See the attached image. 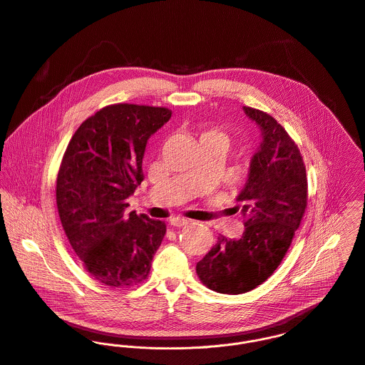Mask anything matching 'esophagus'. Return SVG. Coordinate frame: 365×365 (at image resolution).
Listing matches in <instances>:
<instances>
[{
  "label": "esophagus",
  "mask_w": 365,
  "mask_h": 365,
  "mask_svg": "<svg viewBox=\"0 0 365 365\" xmlns=\"http://www.w3.org/2000/svg\"><path fill=\"white\" fill-rule=\"evenodd\" d=\"M170 225L172 227H183V225H187L190 222V220L180 219V217H176V219H170Z\"/></svg>",
  "instance_id": "esophagus-1"
}]
</instances>
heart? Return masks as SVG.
Segmentation results:
<instances>
[{
  "instance_id": "1",
  "label": "heart",
  "mask_w": 365,
  "mask_h": 365,
  "mask_svg": "<svg viewBox=\"0 0 365 365\" xmlns=\"http://www.w3.org/2000/svg\"><path fill=\"white\" fill-rule=\"evenodd\" d=\"M207 135H213V137H219L221 140H225L224 138V134L222 133H220L217 130H212V131H207V133H205L202 137H207Z\"/></svg>"
}]
</instances>
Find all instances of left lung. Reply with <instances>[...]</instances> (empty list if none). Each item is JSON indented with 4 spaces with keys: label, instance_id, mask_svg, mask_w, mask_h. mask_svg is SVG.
Listing matches in <instances>:
<instances>
[{
    "label": "left lung",
    "instance_id": "1",
    "mask_svg": "<svg viewBox=\"0 0 365 365\" xmlns=\"http://www.w3.org/2000/svg\"><path fill=\"white\" fill-rule=\"evenodd\" d=\"M244 111L262 131L237 197L245 231L238 240L220 234L196 265L203 285L227 294L252 291L277 271L307 207L306 166L296 143L268 113L247 106Z\"/></svg>",
    "mask_w": 365,
    "mask_h": 365
}]
</instances>
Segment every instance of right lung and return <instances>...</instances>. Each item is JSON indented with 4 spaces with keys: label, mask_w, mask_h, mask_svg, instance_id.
I'll return each mask as SVG.
<instances>
[{
    "label": "right lung",
    "mask_w": 365,
    "mask_h": 365,
    "mask_svg": "<svg viewBox=\"0 0 365 365\" xmlns=\"http://www.w3.org/2000/svg\"><path fill=\"white\" fill-rule=\"evenodd\" d=\"M170 115L166 107L106 106L80 124L63 153L56 178L61 222L86 272L107 287L143 284L165 237L163 221L125 209L144 180L146 141Z\"/></svg>",
    "instance_id": "add662e5"
}]
</instances>
